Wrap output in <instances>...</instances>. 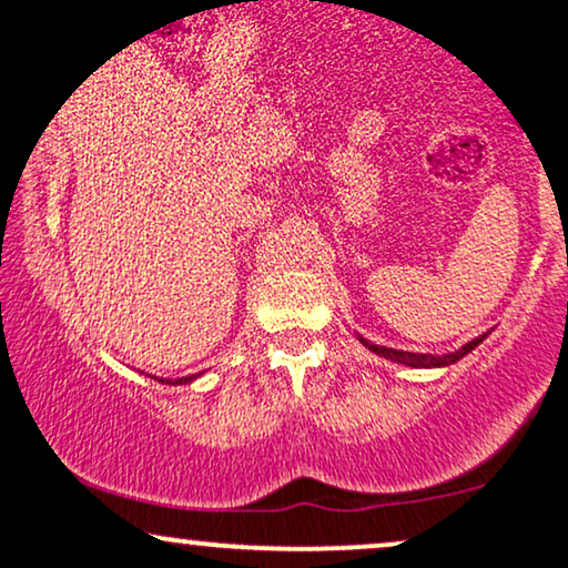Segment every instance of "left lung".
I'll return each instance as SVG.
<instances>
[{
  "label": "left lung",
  "mask_w": 568,
  "mask_h": 568,
  "mask_svg": "<svg viewBox=\"0 0 568 568\" xmlns=\"http://www.w3.org/2000/svg\"><path fill=\"white\" fill-rule=\"evenodd\" d=\"M487 334H489V332H487ZM487 334H481V337L471 339V342H466L464 347H460V349H455V353H447V355L405 353V349H392V347H384V345H374V342H368V339H363V337H358V339L363 342V345H366V347L371 349V353L382 355V358H387V361L403 363V366H410V368H443V366H450V363L460 361V358H464V355L471 353L474 347L481 345V342L487 339Z\"/></svg>",
  "instance_id": "left-lung-1"
}]
</instances>
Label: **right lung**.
Returning <instances> with one entry per match:
<instances>
[{
  "label": "right lung",
  "mask_w": 568,
  "mask_h": 568,
  "mask_svg": "<svg viewBox=\"0 0 568 568\" xmlns=\"http://www.w3.org/2000/svg\"><path fill=\"white\" fill-rule=\"evenodd\" d=\"M192 379H194V376H181V379H176V382H165V384H189ZM160 382H163V379H160Z\"/></svg>",
  "instance_id": "obj_1"
}]
</instances>
